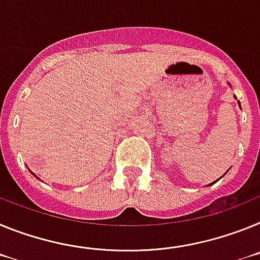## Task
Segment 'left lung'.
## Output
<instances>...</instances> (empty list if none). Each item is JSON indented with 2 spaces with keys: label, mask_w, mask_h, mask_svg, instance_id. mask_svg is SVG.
Instances as JSON below:
<instances>
[{
  "label": "left lung",
  "mask_w": 260,
  "mask_h": 260,
  "mask_svg": "<svg viewBox=\"0 0 260 260\" xmlns=\"http://www.w3.org/2000/svg\"><path fill=\"white\" fill-rule=\"evenodd\" d=\"M238 103H239V102H238ZM212 184H213V183H212Z\"/></svg>",
  "instance_id": "1"
}]
</instances>
